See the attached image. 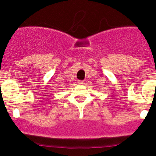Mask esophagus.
I'll return each mask as SVG.
<instances>
[{
    "label": "esophagus",
    "mask_w": 156,
    "mask_h": 156,
    "mask_svg": "<svg viewBox=\"0 0 156 156\" xmlns=\"http://www.w3.org/2000/svg\"><path fill=\"white\" fill-rule=\"evenodd\" d=\"M78 83H79V84H83L84 81H83V80H78Z\"/></svg>",
    "instance_id": "34e87169"
}]
</instances>
